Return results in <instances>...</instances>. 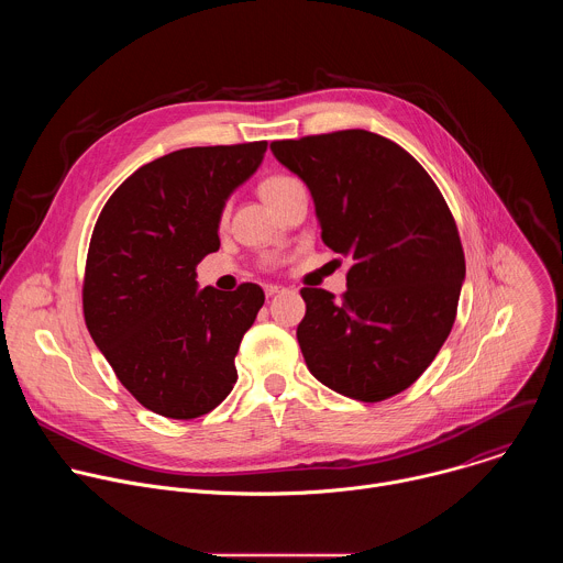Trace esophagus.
Listing matches in <instances>:
<instances>
[{"mask_svg":"<svg viewBox=\"0 0 563 563\" xmlns=\"http://www.w3.org/2000/svg\"><path fill=\"white\" fill-rule=\"evenodd\" d=\"M280 289H283V287H278V285H265V294H267V296H276Z\"/></svg>","mask_w":563,"mask_h":563,"instance_id":"1","label":"esophagus"}]
</instances>
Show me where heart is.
<instances>
[{"label":"heart","mask_w":563,"mask_h":563,"mask_svg":"<svg viewBox=\"0 0 563 563\" xmlns=\"http://www.w3.org/2000/svg\"><path fill=\"white\" fill-rule=\"evenodd\" d=\"M296 180L294 178H287V176H272V178H265L263 183H261V196H263V200L272 207L274 205V200L287 189V187H291Z\"/></svg>","instance_id":"obj_1"}]
</instances>
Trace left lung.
I'll list each match as a JSON object with an SVG mask.
<instances>
[{
    "label": "left lung",
    "mask_w": 563,
    "mask_h": 563,
    "mask_svg": "<svg viewBox=\"0 0 563 563\" xmlns=\"http://www.w3.org/2000/svg\"><path fill=\"white\" fill-rule=\"evenodd\" d=\"M309 189L323 243L352 261L341 300L302 287L296 330L309 372L376 404L408 389L445 343L465 280L454 218L417 159L363 129L278 140Z\"/></svg>",
    "instance_id": "1"
}]
</instances>
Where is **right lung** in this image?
Here are the masks:
<instances>
[{
    "label": "right lung",
    "instance_id": "right-lung-1",
    "mask_svg": "<svg viewBox=\"0 0 563 563\" xmlns=\"http://www.w3.org/2000/svg\"><path fill=\"white\" fill-rule=\"evenodd\" d=\"M267 142L191 146L153 159L104 205L89 245L85 320L120 383L167 419H196L227 398L233 358L265 302L258 285L198 289L218 252L229 196L261 167Z\"/></svg>",
    "mask_w": 563,
    "mask_h": 563
}]
</instances>
